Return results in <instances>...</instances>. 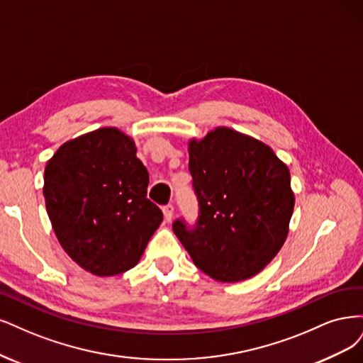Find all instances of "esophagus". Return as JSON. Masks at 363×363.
<instances>
[{
	"mask_svg": "<svg viewBox=\"0 0 363 363\" xmlns=\"http://www.w3.org/2000/svg\"><path fill=\"white\" fill-rule=\"evenodd\" d=\"M162 213H164L166 221H172L173 214H174V206L173 205H166L164 208H162Z\"/></svg>",
	"mask_w": 363,
	"mask_h": 363,
	"instance_id": "34e87169",
	"label": "esophagus"
}]
</instances>
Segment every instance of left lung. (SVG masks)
I'll use <instances>...</instances> for the list:
<instances>
[{
  "instance_id": "1",
  "label": "left lung",
  "mask_w": 363,
  "mask_h": 363,
  "mask_svg": "<svg viewBox=\"0 0 363 363\" xmlns=\"http://www.w3.org/2000/svg\"><path fill=\"white\" fill-rule=\"evenodd\" d=\"M190 173L201 206L194 230L173 232L194 265L217 282H242L282 249L296 197L285 162L261 140L217 126L189 140Z\"/></svg>"
}]
</instances>
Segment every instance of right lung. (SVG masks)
Masks as SVG:
<instances>
[{"label":"right lung","mask_w":363,"mask_h":363,"mask_svg":"<svg viewBox=\"0 0 363 363\" xmlns=\"http://www.w3.org/2000/svg\"><path fill=\"white\" fill-rule=\"evenodd\" d=\"M43 181L46 213L72 261L99 277L138 264L162 213L146 197L149 173L130 135L104 126L67 140Z\"/></svg>","instance_id":"add662e5"}]
</instances>
